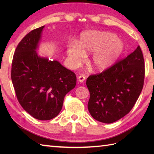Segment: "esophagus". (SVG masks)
Listing matches in <instances>:
<instances>
[{"label":"esophagus","instance_id":"34e87169","mask_svg":"<svg viewBox=\"0 0 154 154\" xmlns=\"http://www.w3.org/2000/svg\"><path fill=\"white\" fill-rule=\"evenodd\" d=\"M85 79V77L84 75H80V76L78 77V81H79L80 83H83Z\"/></svg>","mask_w":154,"mask_h":154}]
</instances>
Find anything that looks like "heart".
I'll return each mask as SVG.
<instances>
[{
  "mask_svg": "<svg viewBox=\"0 0 154 154\" xmlns=\"http://www.w3.org/2000/svg\"><path fill=\"white\" fill-rule=\"evenodd\" d=\"M125 45L117 35L109 32L91 30L81 34L77 44L67 45V54L71 67L82 64L85 54L93 53L89 64L93 69L104 71L115 64L122 56Z\"/></svg>",
  "mask_w": 154,
  "mask_h": 154,
  "instance_id": "b5f03b06",
  "label": "heart"
}]
</instances>
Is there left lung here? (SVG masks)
<instances>
[{
    "instance_id": "obj_1",
    "label": "left lung",
    "mask_w": 154,
    "mask_h": 154,
    "mask_svg": "<svg viewBox=\"0 0 154 154\" xmlns=\"http://www.w3.org/2000/svg\"><path fill=\"white\" fill-rule=\"evenodd\" d=\"M144 60L138 46L123 60L98 75H90L88 109L93 119L110 124L122 119L134 106L144 81Z\"/></svg>"
}]
</instances>
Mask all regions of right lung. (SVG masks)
Instances as JSON below:
<instances>
[{
    "label": "right lung",
    "instance_id": "obj_1",
    "mask_svg": "<svg viewBox=\"0 0 154 154\" xmlns=\"http://www.w3.org/2000/svg\"><path fill=\"white\" fill-rule=\"evenodd\" d=\"M45 26L24 37L13 56L11 79L23 109L35 119L48 120L57 116L64 97L74 89L76 75L57 60L36 51Z\"/></svg>",
    "mask_w": 154,
    "mask_h": 154
}]
</instances>
